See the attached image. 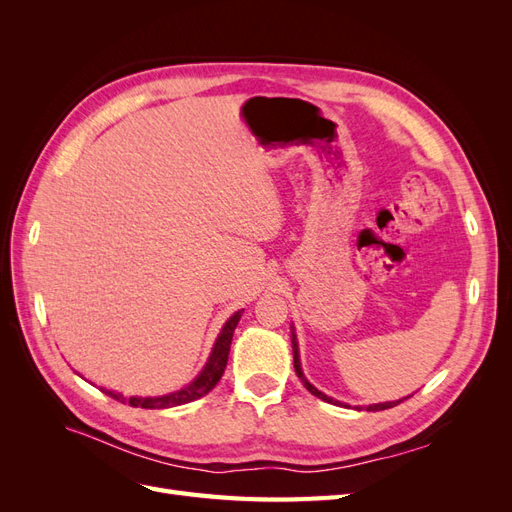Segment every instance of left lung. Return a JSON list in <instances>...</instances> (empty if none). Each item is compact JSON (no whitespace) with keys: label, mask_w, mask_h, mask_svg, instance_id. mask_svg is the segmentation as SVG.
<instances>
[{"label":"left lung","mask_w":512,"mask_h":512,"mask_svg":"<svg viewBox=\"0 0 512 512\" xmlns=\"http://www.w3.org/2000/svg\"><path fill=\"white\" fill-rule=\"evenodd\" d=\"M292 356H294V371H297V376L301 378V382L305 384V389L312 393V395H316L318 399H322V401H327V404H333V406H344V408H350V406H346V404H342V401H337V399H333V397H329V395H324L322 391H318L316 386L309 382L307 378H305V374H303V369H301V359H299V344H297V335H294V327H292ZM404 399H408V397H404ZM404 399H397V401H384V404H371V406H356V410H367V412H378V410H389V408H393V406H397V404H401V401Z\"/></svg>","instance_id":"obj_1"}]
</instances>
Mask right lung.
I'll return each instance as SVG.
<instances>
[{
  "label": "right lung",
  "instance_id": "1",
  "mask_svg": "<svg viewBox=\"0 0 512 512\" xmlns=\"http://www.w3.org/2000/svg\"><path fill=\"white\" fill-rule=\"evenodd\" d=\"M243 309L239 312L232 314L226 324L222 327L218 339H215L213 350L209 354V359L203 367V371L190 382L185 384L183 389L175 391V393H168V395H156V397H123L121 393L115 391H106L102 389L106 395H111L113 399L121 401V404H128L132 408H147V410H162V408H173V406H183V404H190L194 399H200L203 395H207L215 384L220 382L226 363H228V352H230V342H232V333H235L237 324L241 320Z\"/></svg>",
  "mask_w": 512,
  "mask_h": 512
}]
</instances>
